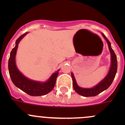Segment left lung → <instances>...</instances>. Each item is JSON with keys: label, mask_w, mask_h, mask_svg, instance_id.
<instances>
[{"label": "left lung", "mask_w": 125, "mask_h": 125, "mask_svg": "<svg viewBox=\"0 0 125 125\" xmlns=\"http://www.w3.org/2000/svg\"><path fill=\"white\" fill-rule=\"evenodd\" d=\"M102 36L105 39L106 41L107 42L108 45V48H109V51L111 53V67L109 69V72L106 76L100 82H99L96 86L92 88H83L79 87L77 85L75 80V77L73 73H71V77L73 79V85L74 90L80 95H82L84 97H93L98 95L100 93L103 92V91L108 89L111 83H113V80L114 79L116 74L117 70V56L115 55V52L113 51L111 48L110 42L108 40V39L105 37L103 33H102Z\"/></svg>", "instance_id": "obj_1"}]
</instances>
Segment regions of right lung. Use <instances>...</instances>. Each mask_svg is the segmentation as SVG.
Instances as JSON below:
<instances>
[{
  "label": "right lung",
  "mask_w": 125,
  "mask_h": 125,
  "mask_svg": "<svg viewBox=\"0 0 125 125\" xmlns=\"http://www.w3.org/2000/svg\"><path fill=\"white\" fill-rule=\"evenodd\" d=\"M28 32L20 36L16 41V46L11 51L8 60V70L10 77L16 86L31 96H40L48 94L53 89L56 79L59 74V71L53 73L50 79L45 82L30 80L19 71L16 65V55L20 41L26 36Z\"/></svg>",
  "instance_id": "1"
}]
</instances>
